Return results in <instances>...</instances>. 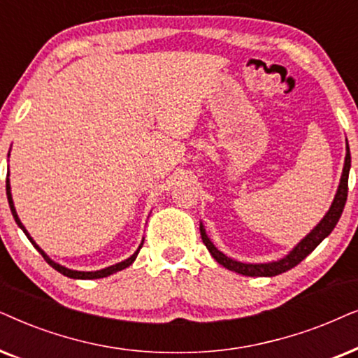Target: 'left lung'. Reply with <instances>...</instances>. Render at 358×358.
Returning <instances> with one entry per match:
<instances>
[{"mask_svg":"<svg viewBox=\"0 0 358 358\" xmlns=\"http://www.w3.org/2000/svg\"><path fill=\"white\" fill-rule=\"evenodd\" d=\"M349 171H350V149L349 144H345V160H344V169H342L341 183L337 187V193L332 201L331 208L326 213L321 221L316 224V227L313 229L309 234L298 242L296 245L289 250L288 255H285L283 259L275 260V262H266V264H244V262H237L226 254H222L221 250H217V247L213 244L209 239L206 231H204L203 222L199 224V232H201V239L209 250V254L214 257V260L222 266H226L227 270L236 271V273L245 275V276H275L283 273V271L292 270L293 266H296L299 262L306 259L326 237L334 231L336 224L339 222L341 214L344 211L345 201H347V192H349Z\"/></svg>","mask_w":358,"mask_h":358,"instance_id":"8db88e82","label":"left lung"}]
</instances>
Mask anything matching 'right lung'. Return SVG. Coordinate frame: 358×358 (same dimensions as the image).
<instances>
[{
    "mask_svg": "<svg viewBox=\"0 0 358 358\" xmlns=\"http://www.w3.org/2000/svg\"><path fill=\"white\" fill-rule=\"evenodd\" d=\"M8 157H9V154H8ZM6 194H8V203H9V208H11V213H13V217H14V221H16V224L19 227L22 229V232L24 234L27 236V239L31 241V244L36 247L37 250H39V254L44 257V260L47 262V264H49L52 268H55L57 271H60L62 275H65V276H69V278H75V280H94V278H104V276H109V275H113V273H116V271H121V270H124V268H127V266L129 265H132V262L136 260V257H137V254H139V250H141V247H142V244H144V239H142V242H141V245H139V249H137L134 254H132L129 259H126V260H122V262H119V264H114V265H111V266H106V268H103V270H96V271H78V270H70V268H66V266H64V265H60V264H57V262H54L50 259L49 255L45 254L44 250L41 249L39 245L36 244V241L32 239L31 237V234L29 232H27V229L22 226V222H21V219H19V216H17V213H16V208H14V203H13V194H11V185H9V173H8V178H6Z\"/></svg>",
    "mask_w": 358,
    "mask_h": 358,
    "instance_id": "obj_1",
    "label": "right lung"
}]
</instances>
